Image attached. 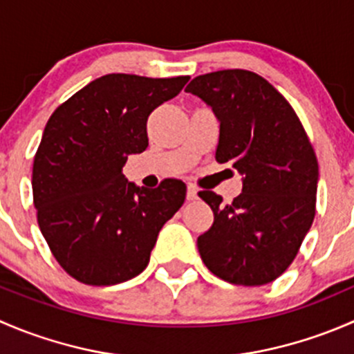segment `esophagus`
Masks as SVG:
<instances>
[{"label":"esophagus","instance_id":"34e87169","mask_svg":"<svg viewBox=\"0 0 354 354\" xmlns=\"http://www.w3.org/2000/svg\"><path fill=\"white\" fill-rule=\"evenodd\" d=\"M198 197V190H197V187H195V185H188V188H187V200H195Z\"/></svg>","mask_w":354,"mask_h":354}]
</instances>
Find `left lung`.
Here are the masks:
<instances>
[{"instance_id":"left-lung-1","label":"left lung","mask_w":354,"mask_h":354,"mask_svg":"<svg viewBox=\"0 0 354 354\" xmlns=\"http://www.w3.org/2000/svg\"><path fill=\"white\" fill-rule=\"evenodd\" d=\"M219 120L216 160L233 164L243 190L231 203L198 192L214 223L197 246L207 269L238 286L272 283L291 266L315 217L319 162L291 104L260 75L221 70L185 88Z\"/></svg>"}]
</instances>
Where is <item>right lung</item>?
I'll use <instances>...</instances> for the list:
<instances>
[{
  "mask_svg": "<svg viewBox=\"0 0 354 354\" xmlns=\"http://www.w3.org/2000/svg\"><path fill=\"white\" fill-rule=\"evenodd\" d=\"M190 77L109 73L56 108L34 157L37 223L59 266L88 286H113L147 267L160 227L185 202L187 185L154 190L123 174L147 149V118Z\"/></svg>",
  "mask_w": 354,
  "mask_h": 354,
  "instance_id": "add662e5",
  "label": "right lung"
}]
</instances>
